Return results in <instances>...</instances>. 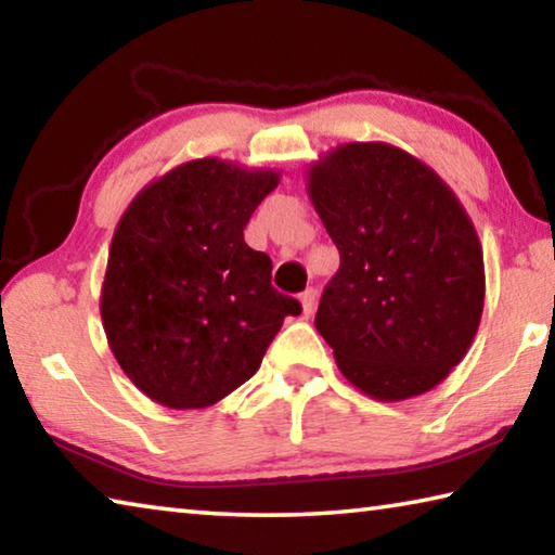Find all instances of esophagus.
I'll use <instances>...</instances> for the list:
<instances>
[{
    "mask_svg": "<svg viewBox=\"0 0 555 555\" xmlns=\"http://www.w3.org/2000/svg\"><path fill=\"white\" fill-rule=\"evenodd\" d=\"M315 300H318V291L315 288H306L304 294H300V308H304V315H311L313 313Z\"/></svg>",
    "mask_w": 555,
    "mask_h": 555,
    "instance_id": "obj_1",
    "label": "esophagus"
}]
</instances>
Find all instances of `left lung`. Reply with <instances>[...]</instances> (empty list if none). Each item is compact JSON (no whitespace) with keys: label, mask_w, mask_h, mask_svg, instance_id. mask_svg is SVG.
<instances>
[{"label":"left lung","mask_w":555,"mask_h":555,"mask_svg":"<svg viewBox=\"0 0 555 555\" xmlns=\"http://www.w3.org/2000/svg\"><path fill=\"white\" fill-rule=\"evenodd\" d=\"M306 181L340 251L315 313L337 370L377 401L438 387L463 362L485 308L482 244L463 203L387 142L335 146Z\"/></svg>","instance_id":"8db88e82"}]
</instances>
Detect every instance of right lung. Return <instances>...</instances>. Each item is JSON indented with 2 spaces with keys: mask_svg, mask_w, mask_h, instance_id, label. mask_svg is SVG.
<instances>
[{
  "mask_svg": "<svg viewBox=\"0 0 555 555\" xmlns=\"http://www.w3.org/2000/svg\"><path fill=\"white\" fill-rule=\"evenodd\" d=\"M281 173L218 156L154 178L127 205L100 294L121 372L166 409H205L259 370L296 298L271 286V259L244 242Z\"/></svg>",
  "mask_w": 555,
  "mask_h": 555,
  "instance_id": "1",
  "label": "right lung"
}]
</instances>
